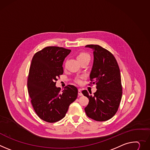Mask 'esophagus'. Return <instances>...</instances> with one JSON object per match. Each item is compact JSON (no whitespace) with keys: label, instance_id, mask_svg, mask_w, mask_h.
<instances>
[{"label":"esophagus","instance_id":"esophagus-1","mask_svg":"<svg viewBox=\"0 0 150 150\" xmlns=\"http://www.w3.org/2000/svg\"><path fill=\"white\" fill-rule=\"evenodd\" d=\"M78 95H79V96H82L83 94H82V93H81V89H80V88H79V89H78Z\"/></svg>","mask_w":150,"mask_h":150}]
</instances>
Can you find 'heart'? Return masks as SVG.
Listing matches in <instances>:
<instances>
[{
  "label": "heart",
  "mask_w": 150,
  "mask_h": 150,
  "mask_svg": "<svg viewBox=\"0 0 150 150\" xmlns=\"http://www.w3.org/2000/svg\"><path fill=\"white\" fill-rule=\"evenodd\" d=\"M76 59L78 60V61L79 62L84 60L86 59H90V56L86 52H79L78 55L76 56ZM75 82L76 83H80L81 82V78H76L75 79Z\"/></svg>",
  "instance_id": "1"
}]
</instances>
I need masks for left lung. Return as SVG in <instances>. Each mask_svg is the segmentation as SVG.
Wrapping results in <instances>:
<instances>
[{
  "label": "left lung",
  "instance_id": "8db88e82",
  "mask_svg": "<svg viewBox=\"0 0 150 150\" xmlns=\"http://www.w3.org/2000/svg\"><path fill=\"white\" fill-rule=\"evenodd\" d=\"M93 50L94 62L90 75V84H96L97 91L83 90L89 99L85 112L89 118L98 121H107L117 112L122 97L120 71L113 54L99 45H87ZM89 84V85H90Z\"/></svg>",
  "mask_w": 150,
  "mask_h": 150
}]
</instances>
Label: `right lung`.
I'll use <instances>...</instances> for the list:
<instances>
[{"label":"right lung","instance_id":"obj_1","mask_svg":"<svg viewBox=\"0 0 150 150\" xmlns=\"http://www.w3.org/2000/svg\"><path fill=\"white\" fill-rule=\"evenodd\" d=\"M71 50L59 47H46L33 57L28 78L31 103L38 116L48 122L64 117L71 103L78 95V89L67 85L61 91L56 86L63 74V63Z\"/></svg>","mask_w":150,"mask_h":150}]
</instances>
